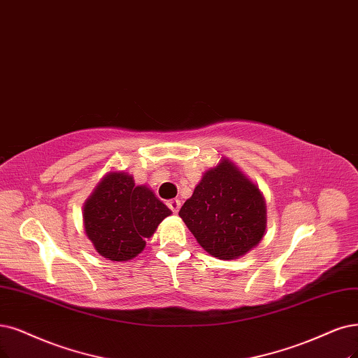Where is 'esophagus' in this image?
<instances>
[{"instance_id": "obj_1", "label": "esophagus", "mask_w": 358, "mask_h": 358, "mask_svg": "<svg viewBox=\"0 0 358 358\" xmlns=\"http://www.w3.org/2000/svg\"><path fill=\"white\" fill-rule=\"evenodd\" d=\"M166 205H168V208L172 210V213L174 214H177L178 210H180V206H181V202L178 201V199H171V201H168L166 202Z\"/></svg>"}]
</instances>
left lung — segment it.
Segmentation results:
<instances>
[{
  "label": "left lung",
  "instance_id": "obj_1",
  "mask_svg": "<svg viewBox=\"0 0 358 358\" xmlns=\"http://www.w3.org/2000/svg\"><path fill=\"white\" fill-rule=\"evenodd\" d=\"M178 215L201 246L220 259H234L257 246L266 231L264 197L231 162L205 172Z\"/></svg>",
  "mask_w": 358,
  "mask_h": 358
}]
</instances>
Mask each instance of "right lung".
<instances>
[{"label":"right lung","instance_id":"obj_1","mask_svg":"<svg viewBox=\"0 0 358 358\" xmlns=\"http://www.w3.org/2000/svg\"><path fill=\"white\" fill-rule=\"evenodd\" d=\"M171 210L131 176L110 172L84 206V226L97 252L110 261L137 257L145 239L155 233Z\"/></svg>","mask_w":358,"mask_h":358}]
</instances>
